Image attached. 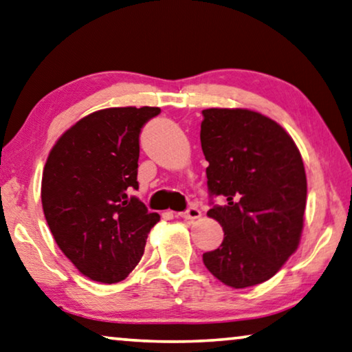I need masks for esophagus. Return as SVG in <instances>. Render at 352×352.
I'll use <instances>...</instances> for the list:
<instances>
[{
    "label": "esophagus",
    "instance_id": "34e87169",
    "mask_svg": "<svg viewBox=\"0 0 352 352\" xmlns=\"http://www.w3.org/2000/svg\"><path fill=\"white\" fill-rule=\"evenodd\" d=\"M201 214H202L201 210H199L197 207L191 206L190 208L185 210V212L177 213V217H180V218H183V219H197V218H201Z\"/></svg>",
    "mask_w": 352,
    "mask_h": 352
}]
</instances>
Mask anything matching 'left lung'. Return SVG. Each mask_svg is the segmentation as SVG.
I'll return each mask as SVG.
<instances>
[{
  "label": "left lung",
  "instance_id": "8db88e82",
  "mask_svg": "<svg viewBox=\"0 0 352 352\" xmlns=\"http://www.w3.org/2000/svg\"><path fill=\"white\" fill-rule=\"evenodd\" d=\"M202 115L210 196L228 201L207 212L224 239L204 253V264L235 289L261 285L300 243L307 206L302 155L280 124L254 110L206 109Z\"/></svg>",
  "mask_w": 352,
  "mask_h": 352
}]
</instances>
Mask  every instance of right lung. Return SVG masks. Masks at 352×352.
Returning <instances> with one entry per match:
<instances>
[{"label":"right lung","instance_id":"right-lung-1","mask_svg":"<svg viewBox=\"0 0 352 352\" xmlns=\"http://www.w3.org/2000/svg\"><path fill=\"white\" fill-rule=\"evenodd\" d=\"M160 107H110L61 134L47 158L41 201L56 245L82 275L113 285L142 258L160 221L138 197L139 134Z\"/></svg>","mask_w":352,"mask_h":352}]
</instances>
